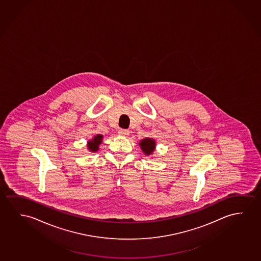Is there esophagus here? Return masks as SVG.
<instances>
[{"instance_id":"1","label":"esophagus","mask_w":261,"mask_h":261,"mask_svg":"<svg viewBox=\"0 0 261 261\" xmlns=\"http://www.w3.org/2000/svg\"><path fill=\"white\" fill-rule=\"evenodd\" d=\"M118 135L122 136H127L129 135V131L126 130V129H120L118 131Z\"/></svg>"}]
</instances>
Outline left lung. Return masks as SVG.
Instances as JSON below:
<instances>
[{
	"instance_id": "left-lung-1",
	"label": "left lung",
	"mask_w": 261,
	"mask_h": 261,
	"mask_svg": "<svg viewBox=\"0 0 261 261\" xmlns=\"http://www.w3.org/2000/svg\"><path fill=\"white\" fill-rule=\"evenodd\" d=\"M141 149L142 151H144V154L150 155L154 151L155 146H156V143L153 139L151 138H145L143 140L140 141Z\"/></svg>"
}]
</instances>
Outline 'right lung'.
I'll return each mask as SVG.
<instances>
[{"label": "right lung", "mask_w": 261, "mask_h": 261, "mask_svg": "<svg viewBox=\"0 0 261 261\" xmlns=\"http://www.w3.org/2000/svg\"><path fill=\"white\" fill-rule=\"evenodd\" d=\"M102 138H103L102 135H97L91 140L88 141V149L93 152L98 151V146H99V144H101Z\"/></svg>", "instance_id": "1"}]
</instances>
